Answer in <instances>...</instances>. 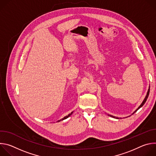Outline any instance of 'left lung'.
I'll return each instance as SVG.
<instances>
[{"label":"left lung","mask_w":156,"mask_h":156,"mask_svg":"<svg viewBox=\"0 0 156 156\" xmlns=\"http://www.w3.org/2000/svg\"><path fill=\"white\" fill-rule=\"evenodd\" d=\"M149 91H150V86H149V90H148V91H147V94H146V97H145V98H144V99L143 100V102L141 103V104L138 107V108L134 112H133L132 114H135L136 111L139 109V108H140L144 104H145V102H146V101H147V98H148V96H149ZM108 116H110V117H114V118H115V119H119V118H118V117H114V116H112V115H108ZM121 119V118H120Z\"/></svg>","instance_id":"obj_1"}]
</instances>
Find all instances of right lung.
<instances>
[{
    "label": "right lung",
    "instance_id": "right-lung-1",
    "mask_svg": "<svg viewBox=\"0 0 156 156\" xmlns=\"http://www.w3.org/2000/svg\"><path fill=\"white\" fill-rule=\"evenodd\" d=\"M72 113H73V112H71L70 114H69L68 115H66V116H65V117H64L63 119H62L61 120H58L57 121V122H60V121H61V120H65V119H67L69 117H70L72 114Z\"/></svg>",
    "mask_w": 156,
    "mask_h": 156
}]
</instances>
